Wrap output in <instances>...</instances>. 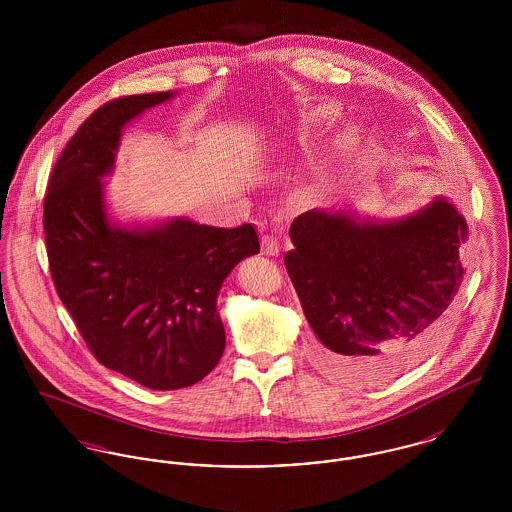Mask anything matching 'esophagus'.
<instances>
[{"label": "esophagus", "mask_w": 512, "mask_h": 512, "mask_svg": "<svg viewBox=\"0 0 512 512\" xmlns=\"http://www.w3.org/2000/svg\"><path fill=\"white\" fill-rule=\"evenodd\" d=\"M263 253L265 255H280V244H278V240L274 238V236H270V234H265L263 236Z\"/></svg>", "instance_id": "esophagus-1"}]
</instances>
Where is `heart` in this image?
Instances as JSON below:
<instances>
[{
  "instance_id": "1",
  "label": "heart",
  "mask_w": 512,
  "mask_h": 512,
  "mask_svg": "<svg viewBox=\"0 0 512 512\" xmlns=\"http://www.w3.org/2000/svg\"><path fill=\"white\" fill-rule=\"evenodd\" d=\"M334 117H336V107L330 105V103H320V105L311 107V109L305 113L303 126L309 128V130H313V128H318V126L332 121Z\"/></svg>"
}]
</instances>
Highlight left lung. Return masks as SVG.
Returning a JSON list of instances; mask_svg holds the SVG:
<instances>
[{
  "label": "left lung",
  "mask_w": 512,
  "mask_h": 512,
  "mask_svg": "<svg viewBox=\"0 0 512 512\" xmlns=\"http://www.w3.org/2000/svg\"><path fill=\"white\" fill-rule=\"evenodd\" d=\"M466 236V220L443 195L397 219L299 215L284 263L315 334L313 363L365 386L420 361L451 317Z\"/></svg>",
  "instance_id": "8db88e82"
}]
</instances>
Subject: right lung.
<instances>
[{"instance_id":"obj_1","label":"right lung","mask_w":512,"mask_h":512,"mask_svg":"<svg viewBox=\"0 0 512 512\" xmlns=\"http://www.w3.org/2000/svg\"><path fill=\"white\" fill-rule=\"evenodd\" d=\"M174 96L99 107L55 163L44 201L51 278L82 338L101 365L159 391L194 386L217 366L226 343L220 286L259 253L253 224L113 217L103 180L115 172L122 130Z\"/></svg>"}]
</instances>
